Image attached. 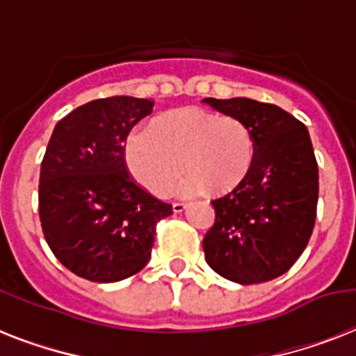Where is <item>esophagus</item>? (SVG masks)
I'll return each instance as SVG.
<instances>
[{
	"label": "esophagus",
	"instance_id": "34e87169",
	"mask_svg": "<svg viewBox=\"0 0 356 356\" xmlns=\"http://www.w3.org/2000/svg\"><path fill=\"white\" fill-rule=\"evenodd\" d=\"M186 207H188L186 203H183V201H177V203H173L172 209H173V212H175V214H179V212H183Z\"/></svg>",
	"mask_w": 356,
	"mask_h": 356
}]
</instances>
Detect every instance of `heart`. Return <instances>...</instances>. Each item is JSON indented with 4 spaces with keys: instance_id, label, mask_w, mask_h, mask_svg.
<instances>
[{
    "instance_id": "obj_1",
    "label": "heart",
    "mask_w": 356,
    "mask_h": 356,
    "mask_svg": "<svg viewBox=\"0 0 356 356\" xmlns=\"http://www.w3.org/2000/svg\"><path fill=\"white\" fill-rule=\"evenodd\" d=\"M127 166L145 188L168 195L184 166L179 192L227 194L249 177L254 140L240 120L205 108H179L131 134Z\"/></svg>"
}]
</instances>
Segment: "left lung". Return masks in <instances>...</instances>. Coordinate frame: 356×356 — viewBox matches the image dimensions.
<instances>
[{
    "label": "left lung",
    "mask_w": 356,
    "mask_h": 356,
    "mask_svg": "<svg viewBox=\"0 0 356 356\" xmlns=\"http://www.w3.org/2000/svg\"><path fill=\"white\" fill-rule=\"evenodd\" d=\"M203 102L240 120L254 140L249 177L212 201L216 218L203 238L205 259L229 281H271L292 268L314 229L318 162L309 131L271 103L248 97Z\"/></svg>",
    "instance_id": "left-lung-1"
}]
</instances>
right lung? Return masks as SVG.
Wrapping results in <instances>:
<instances>
[{"label": "right lung", "instance_id": "1", "mask_svg": "<svg viewBox=\"0 0 356 356\" xmlns=\"http://www.w3.org/2000/svg\"><path fill=\"white\" fill-rule=\"evenodd\" d=\"M153 102L114 96L81 105L55 125L40 166L38 214L53 254L75 275L116 282L151 257L156 223L172 205L127 173L129 131Z\"/></svg>", "mask_w": 356, "mask_h": 356}]
</instances>
